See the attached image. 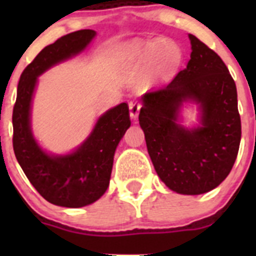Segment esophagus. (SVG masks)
Here are the masks:
<instances>
[{
	"label": "esophagus",
	"mask_w": 256,
	"mask_h": 256,
	"mask_svg": "<svg viewBox=\"0 0 256 256\" xmlns=\"http://www.w3.org/2000/svg\"><path fill=\"white\" fill-rule=\"evenodd\" d=\"M140 110H141V102H138L137 100H133L130 102V114L132 119H137L140 114Z\"/></svg>",
	"instance_id": "1"
}]
</instances>
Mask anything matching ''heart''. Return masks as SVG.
<instances>
[{
    "mask_svg": "<svg viewBox=\"0 0 256 256\" xmlns=\"http://www.w3.org/2000/svg\"><path fill=\"white\" fill-rule=\"evenodd\" d=\"M133 52L144 60L156 58L159 72L162 76L173 73L182 61V51L180 46L174 42H165L162 40H152L146 44H134Z\"/></svg>",
    "mask_w": 256,
    "mask_h": 256,
    "instance_id": "obj_1",
    "label": "heart"
}]
</instances>
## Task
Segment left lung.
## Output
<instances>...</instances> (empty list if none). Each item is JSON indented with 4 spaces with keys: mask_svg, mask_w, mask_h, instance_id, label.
<instances>
[{
    "mask_svg": "<svg viewBox=\"0 0 256 256\" xmlns=\"http://www.w3.org/2000/svg\"><path fill=\"white\" fill-rule=\"evenodd\" d=\"M191 60L166 86L148 92L138 120L148 155L166 187L183 195H200L227 178L241 141L237 90L216 51L195 36ZM200 104L202 124L184 130L175 123L183 100Z\"/></svg>",
    "mask_w": 256,
    "mask_h": 256,
    "instance_id": "left-lung-1",
    "label": "left lung"
}]
</instances>
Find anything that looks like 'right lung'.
I'll return each instance as SVG.
<instances>
[{
    "mask_svg": "<svg viewBox=\"0 0 256 256\" xmlns=\"http://www.w3.org/2000/svg\"><path fill=\"white\" fill-rule=\"evenodd\" d=\"M94 34L92 29H82L46 46L22 70L18 84L12 110L14 152L38 194L58 206L82 208L105 194L115 148L130 126L128 104L115 106L98 119L87 141L76 152L65 156L47 155L32 136L29 114L37 76L82 51Z\"/></svg>",
    "mask_w": 256,
    "mask_h": 256,
    "instance_id": "obj_1",
    "label": "right lung"
}]
</instances>
